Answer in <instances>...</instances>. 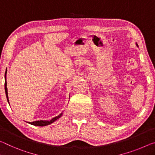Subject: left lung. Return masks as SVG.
Wrapping results in <instances>:
<instances>
[{"label": "left lung", "instance_id": "8db88e82", "mask_svg": "<svg viewBox=\"0 0 155 155\" xmlns=\"http://www.w3.org/2000/svg\"><path fill=\"white\" fill-rule=\"evenodd\" d=\"M136 45H137V43H136Z\"/></svg>", "mask_w": 155, "mask_h": 155}]
</instances>
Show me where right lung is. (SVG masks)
<instances>
[{
	"label": "right lung",
	"instance_id": "1",
	"mask_svg": "<svg viewBox=\"0 0 155 155\" xmlns=\"http://www.w3.org/2000/svg\"><path fill=\"white\" fill-rule=\"evenodd\" d=\"M6 75H7V71H6L5 73V94H6V97H7V101H8V103L9 104V97H8V93H7V88ZM62 115V113H60L59 115L55 117H54V118L52 119V120H49V121L40 120V121H33V122H28V123L30 124H31V125H34V126H45L49 125V124H52L53 122H54L55 121H56V120H58V119H59Z\"/></svg>",
	"mask_w": 155,
	"mask_h": 155
}]
</instances>
